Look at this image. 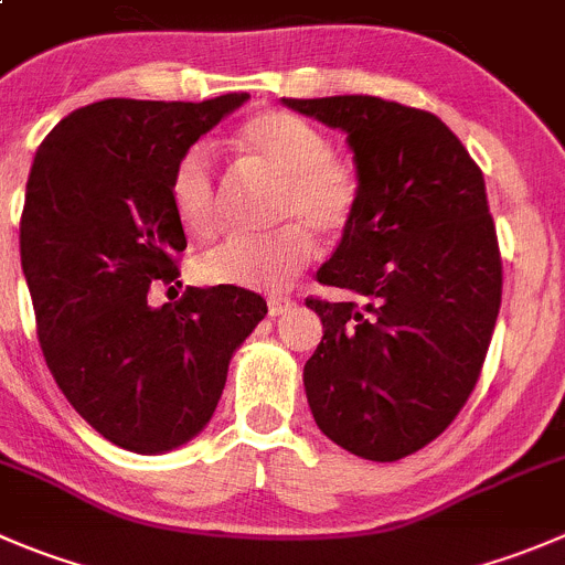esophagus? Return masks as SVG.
Instances as JSON below:
<instances>
[{
	"instance_id": "1",
	"label": "esophagus",
	"mask_w": 565,
	"mask_h": 565,
	"mask_svg": "<svg viewBox=\"0 0 565 565\" xmlns=\"http://www.w3.org/2000/svg\"><path fill=\"white\" fill-rule=\"evenodd\" d=\"M294 299L291 297H268V316H282L288 310H294Z\"/></svg>"
}]
</instances>
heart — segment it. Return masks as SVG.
I'll use <instances>...</instances> for the list:
<instances>
[{"instance_id":"1","label":"heart","mask_w":565,"mask_h":565,"mask_svg":"<svg viewBox=\"0 0 565 565\" xmlns=\"http://www.w3.org/2000/svg\"><path fill=\"white\" fill-rule=\"evenodd\" d=\"M235 143L260 169L277 177L271 222L263 235H233L196 260V277L211 286L277 291L316 255V238L335 241L358 216L360 180L352 163L332 154L330 138L308 118L288 110H260L241 125ZM171 207L193 238L218 230V182L211 154L188 149L171 174Z\"/></svg>"}]
</instances>
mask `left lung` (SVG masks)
Listing matches in <instances>:
<instances>
[{
  "label": "left lung",
  "mask_w": 565,
  "mask_h": 565,
  "mask_svg": "<svg viewBox=\"0 0 565 565\" xmlns=\"http://www.w3.org/2000/svg\"><path fill=\"white\" fill-rule=\"evenodd\" d=\"M347 132L358 216L305 299L324 338L305 363L316 424L358 458L391 463L438 438L480 380L502 302L486 180L438 116L380 96L282 99Z\"/></svg>",
  "instance_id": "obj_1"
}]
</instances>
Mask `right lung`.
<instances>
[{
    "label": "right lung",
    "mask_w": 565,
    "mask_h": 565,
    "mask_svg": "<svg viewBox=\"0 0 565 565\" xmlns=\"http://www.w3.org/2000/svg\"><path fill=\"white\" fill-rule=\"evenodd\" d=\"M246 99L94 102L32 160L19 244L41 352L74 411L130 452H169L205 429L230 358L268 313L233 286L147 302L154 279L180 277L177 160Z\"/></svg>",
    "instance_id": "add662e5"
}]
</instances>
